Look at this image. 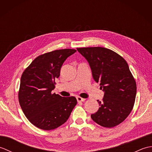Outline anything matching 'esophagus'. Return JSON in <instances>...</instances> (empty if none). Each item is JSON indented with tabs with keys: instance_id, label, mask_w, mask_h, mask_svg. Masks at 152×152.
I'll return each instance as SVG.
<instances>
[{
	"instance_id": "obj_1",
	"label": "esophagus",
	"mask_w": 152,
	"mask_h": 152,
	"mask_svg": "<svg viewBox=\"0 0 152 152\" xmlns=\"http://www.w3.org/2000/svg\"><path fill=\"white\" fill-rule=\"evenodd\" d=\"M76 99L77 101H78V102H84L86 101L85 99H83L82 97H80V96H77Z\"/></svg>"
}]
</instances>
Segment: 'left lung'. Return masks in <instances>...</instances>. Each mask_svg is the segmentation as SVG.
Here are the masks:
<instances>
[{"mask_svg":"<svg viewBox=\"0 0 152 152\" xmlns=\"http://www.w3.org/2000/svg\"><path fill=\"white\" fill-rule=\"evenodd\" d=\"M88 61L93 78L104 95L97 100L98 111L91 115L96 124L111 128L121 124L133 110L137 84L127 63L114 51L102 47L77 48Z\"/></svg>","mask_w":152,"mask_h":152,"instance_id":"left-lung-1","label":"left lung"}]
</instances>
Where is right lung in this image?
Segmentation results:
<instances>
[{"instance_id":"right-lung-1","label":"right lung","mask_w":152,"mask_h":152,"mask_svg":"<svg viewBox=\"0 0 152 152\" xmlns=\"http://www.w3.org/2000/svg\"><path fill=\"white\" fill-rule=\"evenodd\" d=\"M76 51L64 49L41 55L22 74L19 104L31 124L41 129L52 130L64 124L77 104L74 96L63 97L51 93L64 61Z\"/></svg>"}]
</instances>
